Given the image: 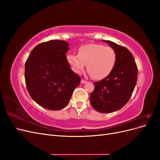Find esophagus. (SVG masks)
I'll return each instance as SVG.
<instances>
[{
  "mask_svg": "<svg viewBox=\"0 0 160 160\" xmlns=\"http://www.w3.org/2000/svg\"><path fill=\"white\" fill-rule=\"evenodd\" d=\"M86 81L85 80H84V79H81V83H82V84H84V83H86Z\"/></svg>",
  "mask_w": 160,
  "mask_h": 160,
  "instance_id": "esophagus-1",
  "label": "esophagus"
}]
</instances>
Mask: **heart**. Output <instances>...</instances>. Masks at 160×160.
Here are the masks:
<instances>
[{
    "label": "heart",
    "mask_w": 160,
    "mask_h": 160,
    "mask_svg": "<svg viewBox=\"0 0 160 160\" xmlns=\"http://www.w3.org/2000/svg\"><path fill=\"white\" fill-rule=\"evenodd\" d=\"M116 59L117 55L112 47L95 43L80 47L77 55L67 56V62L75 72L80 73L87 65L89 74L97 80L103 79L110 74Z\"/></svg>",
    "instance_id": "b5f03b06"
}]
</instances>
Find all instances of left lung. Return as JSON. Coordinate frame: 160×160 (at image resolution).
Instances as JSON below:
<instances>
[{
  "mask_svg": "<svg viewBox=\"0 0 160 160\" xmlns=\"http://www.w3.org/2000/svg\"><path fill=\"white\" fill-rule=\"evenodd\" d=\"M103 41L115 50L117 59L110 74L94 83L90 102L96 111L108 113L120 109L128 102L136 85L138 67L128 49L112 41Z\"/></svg>",
  "mask_w": 160,
  "mask_h": 160,
  "instance_id": "1",
  "label": "left lung"
}]
</instances>
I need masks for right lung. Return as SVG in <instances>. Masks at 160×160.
Masks as SVG:
<instances>
[{
    "mask_svg": "<svg viewBox=\"0 0 160 160\" xmlns=\"http://www.w3.org/2000/svg\"><path fill=\"white\" fill-rule=\"evenodd\" d=\"M66 41L42 42L31 52L25 62V78L31 98L41 107L60 110L69 102L81 78L72 71L66 57Z\"/></svg>",
    "mask_w": 160,
    "mask_h": 160,
    "instance_id": "obj_1",
    "label": "right lung"
}]
</instances>
